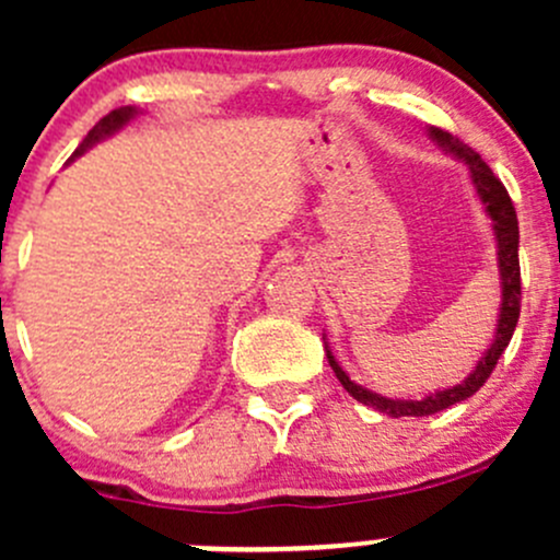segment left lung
Wrapping results in <instances>:
<instances>
[{
  "instance_id": "1",
  "label": "left lung",
  "mask_w": 560,
  "mask_h": 560,
  "mask_svg": "<svg viewBox=\"0 0 560 560\" xmlns=\"http://www.w3.org/2000/svg\"><path fill=\"white\" fill-rule=\"evenodd\" d=\"M433 140L442 145L447 154H453L455 160H460L463 165L468 167V178H471L474 189H477L479 202L485 206V213L493 222V235H495V254H499V279H501V308H499V325H495L493 343L485 349L482 358L477 360L471 374L455 387L436 389V393L425 395L420 400H404V398H385V395L374 393V389L358 385V382L349 380L347 371L338 365L336 354L327 347L325 338V352L327 360H330V369L336 371L338 382H341L343 389L352 395L354 400L365 406H374L382 415L387 417H428L436 415V411L450 409V406L460 404V400L471 398L479 387L488 382V376L493 374L495 363L504 354V349L510 347L512 332H515L517 319H521V259H517V244H521V230H517V213L515 206H512L510 195H506L504 184L495 178L493 171L479 160V154L474 149H468L463 140H457L455 135L444 132V129L431 127L428 129Z\"/></svg>"
}]
</instances>
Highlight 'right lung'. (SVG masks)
Here are the masks:
<instances>
[{
    "label": "right lung",
    "mask_w": 560,
    "mask_h": 560,
    "mask_svg": "<svg viewBox=\"0 0 560 560\" xmlns=\"http://www.w3.org/2000/svg\"><path fill=\"white\" fill-rule=\"evenodd\" d=\"M138 107H132V105H124V107H116V110H110L107 113L105 118H100L97 124H94L92 129H89V135L86 138H83V143L78 145V151L75 154L70 156V162L72 160H78V156L81 154H86V149H92L94 143H100V140H105V138H110V135H116L118 129L121 127H127L129 121H132L135 116H138Z\"/></svg>",
    "instance_id": "right-lung-1"
}]
</instances>
